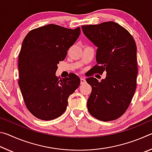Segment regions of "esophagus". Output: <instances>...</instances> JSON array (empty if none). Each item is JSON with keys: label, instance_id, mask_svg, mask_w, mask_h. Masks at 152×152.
<instances>
[{"label": "esophagus", "instance_id": "esophagus-1", "mask_svg": "<svg viewBox=\"0 0 152 152\" xmlns=\"http://www.w3.org/2000/svg\"><path fill=\"white\" fill-rule=\"evenodd\" d=\"M80 83H81V84L86 83V80H85V78H82H82H80Z\"/></svg>", "mask_w": 152, "mask_h": 152}]
</instances>
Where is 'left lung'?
<instances>
[{
    "instance_id": "obj_1",
    "label": "left lung",
    "mask_w": 152,
    "mask_h": 152,
    "mask_svg": "<svg viewBox=\"0 0 152 152\" xmlns=\"http://www.w3.org/2000/svg\"><path fill=\"white\" fill-rule=\"evenodd\" d=\"M86 37L96 46L97 64L94 73L107 72L99 82L90 74L87 83L92 87L87 108L92 116L110 121L124 114L132 102L137 86V47L132 35L117 23L82 25Z\"/></svg>"
}]
</instances>
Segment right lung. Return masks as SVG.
Instances as JSON below:
<instances>
[{"instance_id": "right-lung-1", "label": "right lung", "mask_w": 152, "mask_h": 152, "mask_svg": "<svg viewBox=\"0 0 152 152\" xmlns=\"http://www.w3.org/2000/svg\"><path fill=\"white\" fill-rule=\"evenodd\" d=\"M80 34L74 29L50 24L27 33L19 55V85L25 104L37 119H56L65 112L68 99L80 85V78L71 74L59 79L56 76L59 61Z\"/></svg>"}]
</instances>
